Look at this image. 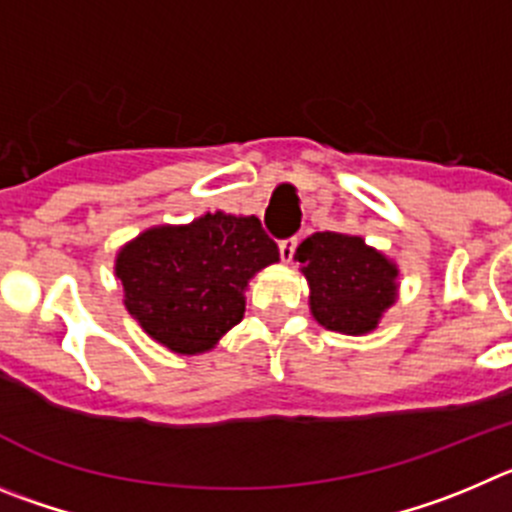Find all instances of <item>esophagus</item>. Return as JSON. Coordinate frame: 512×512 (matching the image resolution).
Instances as JSON below:
<instances>
[{"mask_svg": "<svg viewBox=\"0 0 512 512\" xmlns=\"http://www.w3.org/2000/svg\"><path fill=\"white\" fill-rule=\"evenodd\" d=\"M296 237H290V239H283V242H280L278 245V250H280V257H283V262H290L293 260V255H296Z\"/></svg>", "mask_w": 512, "mask_h": 512, "instance_id": "esophagus-1", "label": "esophagus"}]
</instances>
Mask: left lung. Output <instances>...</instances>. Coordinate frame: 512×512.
I'll use <instances>...</instances> for the list:
<instances>
[{
    "instance_id": "obj_1",
    "label": "left lung",
    "mask_w": 512,
    "mask_h": 512,
    "mask_svg": "<svg viewBox=\"0 0 512 512\" xmlns=\"http://www.w3.org/2000/svg\"><path fill=\"white\" fill-rule=\"evenodd\" d=\"M293 260L308 283L311 316L336 334H370L398 301V265L359 234L316 232Z\"/></svg>"
}]
</instances>
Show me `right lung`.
<instances>
[{"instance_id": "add662e5", "label": "right lung", "mask_w": 512, "mask_h": 512, "mask_svg": "<svg viewBox=\"0 0 512 512\" xmlns=\"http://www.w3.org/2000/svg\"><path fill=\"white\" fill-rule=\"evenodd\" d=\"M280 260L257 216L206 211L191 224H158L119 247L114 275L124 308L176 354H204L245 316V290Z\"/></svg>"}]
</instances>
